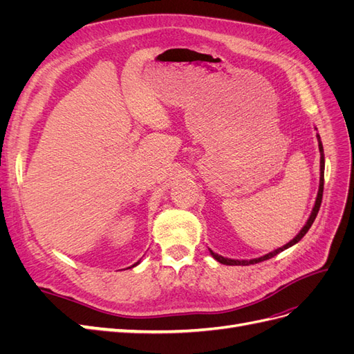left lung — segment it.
Returning a JSON list of instances; mask_svg holds the SVG:
<instances>
[{
	"instance_id": "1",
	"label": "left lung",
	"mask_w": 354,
	"mask_h": 354,
	"mask_svg": "<svg viewBox=\"0 0 354 354\" xmlns=\"http://www.w3.org/2000/svg\"><path fill=\"white\" fill-rule=\"evenodd\" d=\"M317 142H319V152H320V183H319V192H317V198H316V202H315L313 211H312V214H310V217H308L307 223L304 224V227H303L301 230H299V233L297 234V236H295L291 242H288L286 245H283L282 248H277V250H274V251H272V252H269V254H266V255H263V257H259V259H252V260H230V259H224V257H221V255H218V254H216V252L209 251V252H211V255H212L214 259H216L218 263H221V264H226V266H250V264H255V263H260V261H264V260H269V259H272V257L277 255L279 252H282L283 250L289 248V246H292V245H295L297 242H299V241L303 239V236H304V234L308 232V229L312 227V224H313V221H315V218H316V216H317V212H319L320 203H322V196H324L325 155H324V146H322V142H320V137H319V134H317Z\"/></svg>"
}]
</instances>
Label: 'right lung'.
Returning <instances> with one entry per match:
<instances>
[{
  "label": "right lung",
  "mask_w": 354,
  "mask_h": 354,
  "mask_svg": "<svg viewBox=\"0 0 354 354\" xmlns=\"http://www.w3.org/2000/svg\"><path fill=\"white\" fill-rule=\"evenodd\" d=\"M137 264H138V261H137V263H136V264H134V266H137ZM134 266H131V267H134Z\"/></svg>",
  "instance_id": "add662e5"
}]
</instances>
